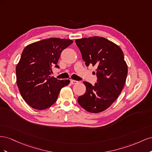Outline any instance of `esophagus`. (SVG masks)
I'll return each instance as SVG.
<instances>
[{"label": "esophagus", "instance_id": "esophagus-1", "mask_svg": "<svg viewBox=\"0 0 152 152\" xmlns=\"http://www.w3.org/2000/svg\"><path fill=\"white\" fill-rule=\"evenodd\" d=\"M70 83H71L72 84H75L78 83V81L75 80H70Z\"/></svg>", "mask_w": 152, "mask_h": 152}]
</instances>
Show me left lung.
Wrapping results in <instances>:
<instances>
[{
  "instance_id": "8db88e82",
  "label": "left lung",
  "mask_w": 152,
  "mask_h": 152,
  "mask_svg": "<svg viewBox=\"0 0 152 152\" xmlns=\"http://www.w3.org/2000/svg\"><path fill=\"white\" fill-rule=\"evenodd\" d=\"M75 42L86 65L97 66L98 77L94 86L84 82L86 91L78 98V103L87 112H102L118 98L125 85L128 68L124 53L117 44L102 37L77 39Z\"/></svg>"
}]
</instances>
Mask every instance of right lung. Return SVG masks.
I'll return each mask as SVG.
<instances>
[{"label": "right lung", "mask_w": 152, "mask_h": 152, "mask_svg": "<svg viewBox=\"0 0 152 152\" xmlns=\"http://www.w3.org/2000/svg\"><path fill=\"white\" fill-rule=\"evenodd\" d=\"M73 40L49 38L27 45L16 68V83L25 102L36 110H45L56 102L59 92L70 83L50 76L63 50Z\"/></svg>", "instance_id": "right-lung-1"}]
</instances>
